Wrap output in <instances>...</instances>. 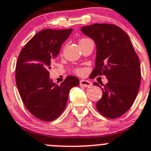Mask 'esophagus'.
<instances>
[{
    "instance_id": "1",
    "label": "esophagus",
    "mask_w": 151,
    "mask_h": 151,
    "mask_svg": "<svg viewBox=\"0 0 151 151\" xmlns=\"http://www.w3.org/2000/svg\"><path fill=\"white\" fill-rule=\"evenodd\" d=\"M80 85L83 87H91L92 86V83L86 80H81L80 81Z\"/></svg>"
}]
</instances>
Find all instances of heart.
I'll return each instance as SVG.
<instances>
[{
  "mask_svg": "<svg viewBox=\"0 0 151 151\" xmlns=\"http://www.w3.org/2000/svg\"><path fill=\"white\" fill-rule=\"evenodd\" d=\"M86 40H88V39H80V42H79V44L81 43V42H85V41H86ZM78 73H79V74H83V71H82V70H79Z\"/></svg>",
  "mask_w": 151,
  "mask_h": 151,
  "instance_id": "heart-1",
  "label": "heart"
}]
</instances>
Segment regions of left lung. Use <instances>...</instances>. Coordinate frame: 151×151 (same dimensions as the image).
Segmentation results:
<instances>
[{
	"instance_id": "8db88e82",
	"label": "left lung",
	"mask_w": 151,
	"mask_h": 151,
	"mask_svg": "<svg viewBox=\"0 0 151 151\" xmlns=\"http://www.w3.org/2000/svg\"><path fill=\"white\" fill-rule=\"evenodd\" d=\"M81 31L96 45L95 68L91 75L104 74L108 80L104 87L94 83L103 92L96 104L97 109L106 118H118L129 110L139 92V57L128 35L115 25L95 24L83 27Z\"/></svg>"
}]
</instances>
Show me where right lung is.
Wrapping results in <instances>:
<instances>
[{
	"instance_id": "1",
	"label": "right lung",
	"mask_w": 151,
	"mask_h": 151,
	"mask_svg": "<svg viewBox=\"0 0 151 151\" xmlns=\"http://www.w3.org/2000/svg\"><path fill=\"white\" fill-rule=\"evenodd\" d=\"M72 31L43 29L27 43L18 56L15 68L18 92L29 112L42 121L58 118L65 108L71 88L80 84L77 77L68 76L57 85L48 71L51 61Z\"/></svg>"
}]
</instances>
